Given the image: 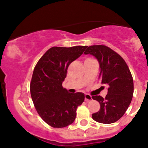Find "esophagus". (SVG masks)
Masks as SVG:
<instances>
[{
  "instance_id": "obj_1",
  "label": "esophagus",
  "mask_w": 148,
  "mask_h": 148,
  "mask_svg": "<svg viewBox=\"0 0 148 148\" xmlns=\"http://www.w3.org/2000/svg\"><path fill=\"white\" fill-rule=\"evenodd\" d=\"M85 101L88 102V101L92 100V97H91V96H90V95L86 93V94L85 95Z\"/></svg>"
}]
</instances>
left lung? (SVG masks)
<instances>
[{
    "label": "left lung",
    "mask_w": 148,
    "mask_h": 148,
    "mask_svg": "<svg viewBox=\"0 0 148 148\" xmlns=\"http://www.w3.org/2000/svg\"><path fill=\"white\" fill-rule=\"evenodd\" d=\"M85 55H92L98 60L102 84L108 86L105 98L93 96L99 102L100 109L92 114L93 120L102 124H112L124 115L132 101L133 79L126 63L120 55L103 45L87 47Z\"/></svg>",
    "instance_id": "1"
}]
</instances>
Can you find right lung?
I'll use <instances>...</instances> for the list:
<instances>
[{
    "label": "right lung",
    "mask_w": 148,
    "mask_h": 148,
    "mask_svg": "<svg viewBox=\"0 0 148 148\" xmlns=\"http://www.w3.org/2000/svg\"><path fill=\"white\" fill-rule=\"evenodd\" d=\"M87 47H52L35 65L30 84L31 98L42 119L53 128H63L72 124L76 108L85 100L83 93H69L62 83L69 65Z\"/></svg>",
    "instance_id": "1"
}]
</instances>
